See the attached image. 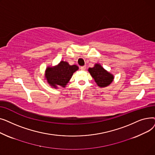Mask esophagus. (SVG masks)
Masks as SVG:
<instances>
[{
  "label": "esophagus",
  "instance_id": "1",
  "mask_svg": "<svg viewBox=\"0 0 155 155\" xmlns=\"http://www.w3.org/2000/svg\"><path fill=\"white\" fill-rule=\"evenodd\" d=\"M80 69L82 70H85V69H86V66L85 65V66H82V67H80Z\"/></svg>",
  "mask_w": 155,
  "mask_h": 155
}]
</instances>
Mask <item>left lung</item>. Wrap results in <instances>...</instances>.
I'll return each instance as SVG.
<instances>
[{
    "label": "left lung",
    "instance_id": "obj_1",
    "mask_svg": "<svg viewBox=\"0 0 155 155\" xmlns=\"http://www.w3.org/2000/svg\"><path fill=\"white\" fill-rule=\"evenodd\" d=\"M88 70L97 85L100 87H107L113 81V75L105 70L100 64L96 63L94 67L89 68Z\"/></svg>",
    "mask_w": 155,
    "mask_h": 155
}]
</instances>
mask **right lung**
<instances>
[{"mask_svg": "<svg viewBox=\"0 0 155 155\" xmlns=\"http://www.w3.org/2000/svg\"><path fill=\"white\" fill-rule=\"evenodd\" d=\"M78 70V67L77 65H70L68 62L61 61L55 67L46 68L45 78L48 83L53 88L65 87L73 73Z\"/></svg>", "mask_w": 155, "mask_h": 155, "instance_id": "obj_1", "label": "right lung"}]
</instances>
